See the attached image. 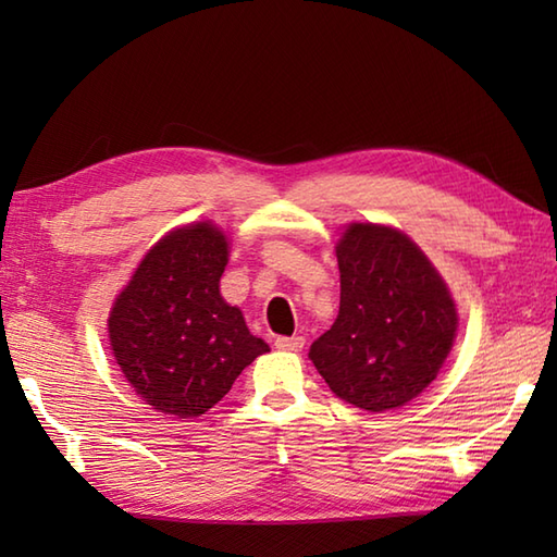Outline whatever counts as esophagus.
<instances>
[{
  "label": "esophagus",
  "mask_w": 557,
  "mask_h": 557,
  "mask_svg": "<svg viewBox=\"0 0 557 557\" xmlns=\"http://www.w3.org/2000/svg\"><path fill=\"white\" fill-rule=\"evenodd\" d=\"M275 347L282 351H301L304 349V337H277Z\"/></svg>",
  "instance_id": "1"
}]
</instances>
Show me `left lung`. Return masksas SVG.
I'll list each match as a JSON object with an SVG mask.
<instances>
[{
    "mask_svg": "<svg viewBox=\"0 0 557 557\" xmlns=\"http://www.w3.org/2000/svg\"><path fill=\"white\" fill-rule=\"evenodd\" d=\"M339 313L309 357L330 389L366 411L405 407L435 381L457 335L441 272L407 234L351 222L337 242Z\"/></svg>",
    "mask_w": 557,
    "mask_h": 557,
    "instance_id": "1",
    "label": "left lung"
}]
</instances>
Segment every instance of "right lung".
<instances>
[{
    "label": "right lung",
    "mask_w": 557,
    "mask_h": 557,
    "mask_svg": "<svg viewBox=\"0 0 557 557\" xmlns=\"http://www.w3.org/2000/svg\"><path fill=\"white\" fill-rule=\"evenodd\" d=\"M227 236L215 224L174 230L150 248L110 311V345L124 377L174 419L206 413L260 354L236 306L220 294Z\"/></svg>",
    "instance_id": "obj_1"
}]
</instances>
